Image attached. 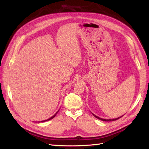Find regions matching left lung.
<instances>
[{
	"mask_svg": "<svg viewBox=\"0 0 149 149\" xmlns=\"http://www.w3.org/2000/svg\"><path fill=\"white\" fill-rule=\"evenodd\" d=\"M92 114H93V115L95 117V118H98V119H99V120H102V121H105V122H111V121H115V120H118V119H119L120 118H121L122 116H123V115H122V116H121L118 117V118H113V119H104V118H100V117H99V116H96L95 115H94L93 113H92Z\"/></svg>",
	"mask_w": 149,
	"mask_h": 149,
	"instance_id": "obj_1",
	"label": "left lung"
}]
</instances>
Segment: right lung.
<instances>
[{
    "instance_id": "1",
    "label": "right lung",
    "mask_w": 149,
    "mask_h": 149,
    "mask_svg": "<svg viewBox=\"0 0 149 149\" xmlns=\"http://www.w3.org/2000/svg\"><path fill=\"white\" fill-rule=\"evenodd\" d=\"M58 111H59V110L58 111H57L56 112V113L55 114V115H53L52 116H51V117H50V118H49V119H47V120H43V121H41V122H46V121H48V120H51V119H52L53 118H54V117H55V116L57 115V113H58Z\"/></svg>"
}]
</instances>
